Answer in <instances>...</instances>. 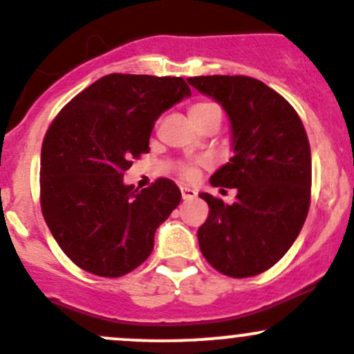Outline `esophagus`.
Returning a JSON list of instances; mask_svg holds the SVG:
<instances>
[{
  "instance_id": "obj_1",
  "label": "esophagus",
  "mask_w": 354,
  "mask_h": 354,
  "mask_svg": "<svg viewBox=\"0 0 354 354\" xmlns=\"http://www.w3.org/2000/svg\"><path fill=\"white\" fill-rule=\"evenodd\" d=\"M180 192H182V198H184L185 201H189V199H194L196 196H198V191L192 187H187V185H182Z\"/></svg>"
}]
</instances>
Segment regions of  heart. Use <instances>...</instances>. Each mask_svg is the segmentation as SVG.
Returning <instances> with one entry per match:
<instances>
[{
    "label": "heart",
    "instance_id": "b5f03b06",
    "mask_svg": "<svg viewBox=\"0 0 354 354\" xmlns=\"http://www.w3.org/2000/svg\"><path fill=\"white\" fill-rule=\"evenodd\" d=\"M216 111H220L218 104L212 103V101H198V103L191 104V108H189V115H191V118L194 122L201 120L206 115L216 113ZM203 167H208L206 160H185L178 167V172H180V176L185 180H194V178H198Z\"/></svg>",
    "mask_w": 354,
    "mask_h": 354
}]
</instances>
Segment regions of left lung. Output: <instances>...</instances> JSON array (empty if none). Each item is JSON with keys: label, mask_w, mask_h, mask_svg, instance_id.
Wrapping results in <instances>:
<instances>
[{"label": "left lung", "mask_w": 354, "mask_h": 354, "mask_svg": "<svg viewBox=\"0 0 354 354\" xmlns=\"http://www.w3.org/2000/svg\"><path fill=\"white\" fill-rule=\"evenodd\" d=\"M187 82L225 108L234 156L216 170L215 187H236L232 205L203 192L208 218L199 250L220 274L253 277L274 267L303 229L311 203V153L288 100L246 75H199Z\"/></svg>", "instance_id": "1"}]
</instances>
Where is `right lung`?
<instances>
[{
  "mask_svg": "<svg viewBox=\"0 0 354 354\" xmlns=\"http://www.w3.org/2000/svg\"><path fill=\"white\" fill-rule=\"evenodd\" d=\"M189 94L182 77L110 73L50 124L41 148V209L79 268L115 279L148 260L180 189L162 177L138 191L124 184V174L149 151L156 118Z\"/></svg>",
  "mask_w": 354,
  "mask_h": 354,
  "instance_id": "add662e5",
  "label": "right lung"
}]
</instances>
